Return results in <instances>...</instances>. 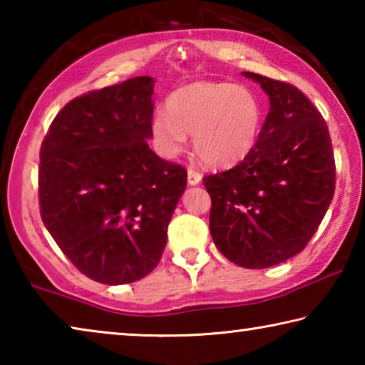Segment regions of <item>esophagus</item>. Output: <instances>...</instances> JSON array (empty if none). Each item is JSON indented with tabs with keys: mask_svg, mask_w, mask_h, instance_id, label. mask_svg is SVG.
I'll list each match as a JSON object with an SVG mask.
<instances>
[{
	"mask_svg": "<svg viewBox=\"0 0 365 365\" xmlns=\"http://www.w3.org/2000/svg\"><path fill=\"white\" fill-rule=\"evenodd\" d=\"M201 172L196 170L193 168H188V183L190 185H197L201 182Z\"/></svg>",
	"mask_w": 365,
	"mask_h": 365,
	"instance_id": "esophagus-1",
	"label": "esophagus"
}]
</instances>
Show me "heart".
Instances as JSON below:
<instances>
[{
	"instance_id": "heart-1",
	"label": "heart",
	"mask_w": 365,
	"mask_h": 365,
	"mask_svg": "<svg viewBox=\"0 0 365 365\" xmlns=\"http://www.w3.org/2000/svg\"><path fill=\"white\" fill-rule=\"evenodd\" d=\"M156 113L151 135L158 151L174 158L193 135L197 156L214 168L237 164L261 132L262 104L255 91L227 82H197L175 90Z\"/></svg>"
}]
</instances>
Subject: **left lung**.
<instances>
[{
    "mask_svg": "<svg viewBox=\"0 0 365 365\" xmlns=\"http://www.w3.org/2000/svg\"><path fill=\"white\" fill-rule=\"evenodd\" d=\"M270 110L252 150L235 168L205 175L217 250L246 269H265L311 242L335 193L329 127L294 85L255 72Z\"/></svg>",
    "mask_w": 365,
    "mask_h": 365,
    "instance_id": "8db88e82",
    "label": "left lung"
}]
</instances>
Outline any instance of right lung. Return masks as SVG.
I'll return each instance as SVG.
<instances>
[{"instance_id":"obj_1","label":"right lung","mask_w":365,"mask_h":365,"mask_svg":"<svg viewBox=\"0 0 365 365\" xmlns=\"http://www.w3.org/2000/svg\"><path fill=\"white\" fill-rule=\"evenodd\" d=\"M154 80L135 77L73 98L43 138L40 215L88 279L123 285L156 267L187 169L160 159L151 138Z\"/></svg>"}]
</instances>
